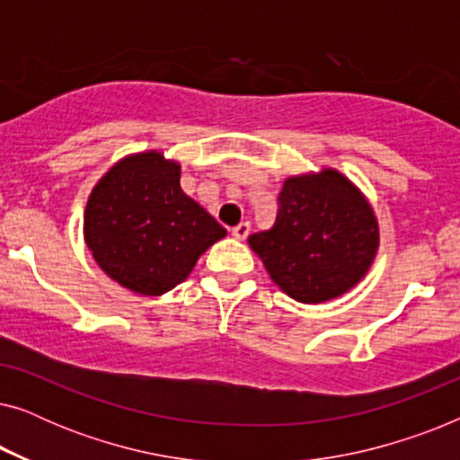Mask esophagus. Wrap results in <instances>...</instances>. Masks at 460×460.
I'll list each match as a JSON object with an SVG mask.
<instances>
[{
	"instance_id": "obj_1",
	"label": "esophagus",
	"mask_w": 460,
	"mask_h": 460,
	"mask_svg": "<svg viewBox=\"0 0 460 460\" xmlns=\"http://www.w3.org/2000/svg\"><path fill=\"white\" fill-rule=\"evenodd\" d=\"M249 232H251V224L241 222L238 226H234V228H232V236L238 238V241H244V238L249 236Z\"/></svg>"
}]
</instances>
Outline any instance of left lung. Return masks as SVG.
I'll return each instance as SVG.
<instances>
[{"mask_svg": "<svg viewBox=\"0 0 460 460\" xmlns=\"http://www.w3.org/2000/svg\"><path fill=\"white\" fill-rule=\"evenodd\" d=\"M270 279L299 304L348 293L373 266L379 224L360 188L337 169L287 178L270 230L249 236Z\"/></svg>", "mask_w": 460, "mask_h": 460, "instance_id": "obj_1", "label": "left lung"}]
</instances>
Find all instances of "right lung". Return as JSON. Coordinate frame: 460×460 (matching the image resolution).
<instances>
[{
  "label": "right lung",
  "instance_id": "obj_1",
  "mask_svg": "<svg viewBox=\"0 0 460 460\" xmlns=\"http://www.w3.org/2000/svg\"><path fill=\"white\" fill-rule=\"evenodd\" d=\"M180 163L159 150L117 161L87 199L84 238L102 272L137 295L159 297L188 279L226 236L180 186Z\"/></svg>",
  "mask_w": 460,
  "mask_h": 460
}]
</instances>
